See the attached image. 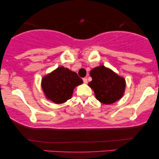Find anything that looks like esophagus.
Returning a JSON list of instances; mask_svg holds the SVG:
<instances>
[{
	"instance_id": "1",
	"label": "esophagus",
	"mask_w": 159,
	"mask_h": 159,
	"mask_svg": "<svg viewBox=\"0 0 159 159\" xmlns=\"http://www.w3.org/2000/svg\"><path fill=\"white\" fill-rule=\"evenodd\" d=\"M83 82H84V84H87V83H88V79H87V78H84Z\"/></svg>"
}]
</instances>
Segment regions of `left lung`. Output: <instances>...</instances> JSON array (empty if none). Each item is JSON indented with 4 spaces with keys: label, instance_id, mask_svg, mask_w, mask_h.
Wrapping results in <instances>:
<instances>
[{
    "label": "left lung",
    "instance_id": "1",
    "mask_svg": "<svg viewBox=\"0 0 159 159\" xmlns=\"http://www.w3.org/2000/svg\"><path fill=\"white\" fill-rule=\"evenodd\" d=\"M93 80L88 85L101 103L109 105L123 97L126 88L125 78L103 65L93 68L90 72Z\"/></svg>",
    "mask_w": 159,
    "mask_h": 159
}]
</instances>
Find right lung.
Here are the masks:
<instances>
[{"label":"right lung","mask_w":159,"mask_h":159,"mask_svg":"<svg viewBox=\"0 0 159 159\" xmlns=\"http://www.w3.org/2000/svg\"><path fill=\"white\" fill-rule=\"evenodd\" d=\"M82 83L83 81L77 73L64 66H59L43 76L41 87L48 100L61 104L70 99L74 89Z\"/></svg>","instance_id":"obj_1"}]
</instances>
